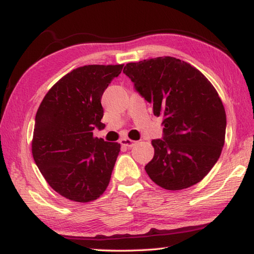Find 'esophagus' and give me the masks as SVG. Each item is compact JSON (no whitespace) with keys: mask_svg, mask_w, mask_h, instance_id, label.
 Instances as JSON below:
<instances>
[{"mask_svg":"<svg viewBox=\"0 0 254 254\" xmlns=\"http://www.w3.org/2000/svg\"><path fill=\"white\" fill-rule=\"evenodd\" d=\"M120 143H121L123 147L131 148L135 144V141H133L131 139H127V137H123V139H121V141H120Z\"/></svg>","mask_w":254,"mask_h":254,"instance_id":"obj_1","label":"esophagus"}]
</instances>
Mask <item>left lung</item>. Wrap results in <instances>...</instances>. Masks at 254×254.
Listing matches in <instances>:
<instances>
[{"label":"left lung","mask_w":254,"mask_h":254,"mask_svg":"<svg viewBox=\"0 0 254 254\" xmlns=\"http://www.w3.org/2000/svg\"><path fill=\"white\" fill-rule=\"evenodd\" d=\"M123 72L162 117V139L145 166L153 183L180 190L199 183L221 156L226 114L220 96L201 72L183 60L158 57L128 63Z\"/></svg>","instance_id":"1"}]
</instances>
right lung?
Wrapping results in <instances>:
<instances>
[{"instance_id":"1","label":"right lung","mask_w":254,"mask_h":254,"mask_svg":"<svg viewBox=\"0 0 254 254\" xmlns=\"http://www.w3.org/2000/svg\"><path fill=\"white\" fill-rule=\"evenodd\" d=\"M123 65L78 67L59 79L36 114L32 156L47 183L67 199L87 203L109 186L118 142L93 136L103 128L101 98Z\"/></svg>"}]
</instances>
